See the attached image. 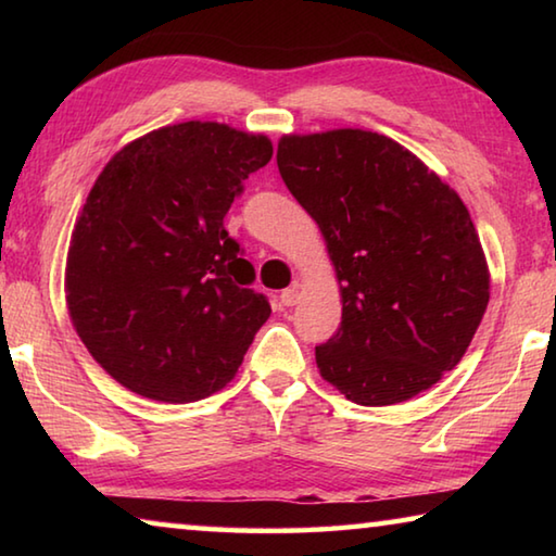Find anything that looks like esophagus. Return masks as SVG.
Here are the masks:
<instances>
[{"label": "esophagus", "instance_id": "obj_1", "mask_svg": "<svg viewBox=\"0 0 556 556\" xmlns=\"http://www.w3.org/2000/svg\"><path fill=\"white\" fill-rule=\"evenodd\" d=\"M299 301V291H296V287H289V289H285L279 294V304L281 306H294Z\"/></svg>", "mask_w": 556, "mask_h": 556}]
</instances>
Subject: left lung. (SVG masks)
Instances as JSON below:
<instances>
[{
	"label": "left lung",
	"instance_id": "8db88e82",
	"mask_svg": "<svg viewBox=\"0 0 556 556\" xmlns=\"http://www.w3.org/2000/svg\"><path fill=\"white\" fill-rule=\"evenodd\" d=\"M277 166L341 281V326L316 345L324 380L363 407L429 390L464 357L491 299L464 201L378 131L285 137Z\"/></svg>",
	"mask_w": 556,
	"mask_h": 556
}]
</instances>
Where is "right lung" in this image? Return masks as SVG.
Segmentation results:
<instances>
[{
    "label": "right lung",
    "instance_id": "obj_1",
    "mask_svg": "<svg viewBox=\"0 0 556 556\" xmlns=\"http://www.w3.org/2000/svg\"><path fill=\"white\" fill-rule=\"evenodd\" d=\"M269 159L267 137L184 122L102 168L75 223L65 291L80 341L127 390L184 404L238 372L271 306L225 215Z\"/></svg>",
    "mask_w": 556,
    "mask_h": 556
}]
</instances>
